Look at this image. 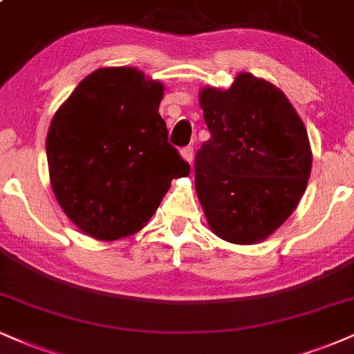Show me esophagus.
Listing matches in <instances>:
<instances>
[{
	"instance_id": "esophagus-1",
	"label": "esophagus",
	"mask_w": 354,
	"mask_h": 354,
	"mask_svg": "<svg viewBox=\"0 0 354 354\" xmlns=\"http://www.w3.org/2000/svg\"><path fill=\"white\" fill-rule=\"evenodd\" d=\"M181 156H183V160H186V161H188V163H191V161H193V156H194L193 147H185V148H183Z\"/></svg>"
}]
</instances>
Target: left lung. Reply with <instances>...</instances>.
Segmentation results:
<instances>
[{
  "label": "left lung",
  "mask_w": 354,
  "mask_h": 354,
  "mask_svg": "<svg viewBox=\"0 0 354 354\" xmlns=\"http://www.w3.org/2000/svg\"><path fill=\"white\" fill-rule=\"evenodd\" d=\"M199 105L211 138L196 156V194L211 231L232 244L266 241L299 206L312 148L285 93L249 72L225 91L204 87Z\"/></svg>",
  "instance_id": "obj_1"
}]
</instances>
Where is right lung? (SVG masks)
I'll return each mask as SVG.
<instances>
[{"label": "right lung", "instance_id": "add662e5", "mask_svg": "<svg viewBox=\"0 0 354 354\" xmlns=\"http://www.w3.org/2000/svg\"><path fill=\"white\" fill-rule=\"evenodd\" d=\"M165 87L135 67H102L50 122L46 153L59 206L80 231L117 241L147 225L189 165L158 113Z\"/></svg>", "mask_w": 354, "mask_h": 354}]
</instances>
